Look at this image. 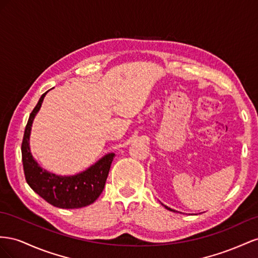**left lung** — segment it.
Returning a JSON list of instances; mask_svg holds the SVG:
<instances>
[{"instance_id": "left-lung-1", "label": "left lung", "mask_w": 258, "mask_h": 258, "mask_svg": "<svg viewBox=\"0 0 258 258\" xmlns=\"http://www.w3.org/2000/svg\"><path fill=\"white\" fill-rule=\"evenodd\" d=\"M164 207H165V209H167V210H170V211H173V212H175L174 210H172L171 208H168V207H166V205H164Z\"/></svg>"}]
</instances>
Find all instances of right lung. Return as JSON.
<instances>
[{"label":"right lung","mask_w":258,"mask_h":258,"mask_svg":"<svg viewBox=\"0 0 258 258\" xmlns=\"http://www.w3.org/2000/svg\"><path fill=\"white\" fill-rule=\"evenodd\" d=\"M46 93L41 96L26 125L21 144L25 177L34 192L54 207L60 209L84 208L96 201L104 190L114 153L106 154L87 170L72 176L56 175L43 170L32 157L29 138L33 119L40 110Z\"/></svg>","instance_id":"1"}]
</instances>
